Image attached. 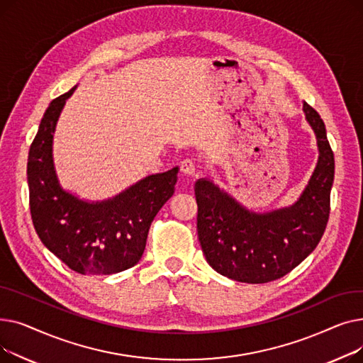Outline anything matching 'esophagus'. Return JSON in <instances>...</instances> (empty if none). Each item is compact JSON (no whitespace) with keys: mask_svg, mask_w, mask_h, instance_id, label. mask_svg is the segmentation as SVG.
Masks as SVG:
<instances>
[{"mask_svg":"<svg viewBox=\"0 0 363 363\" xmlns=\"http://www.w3.org/2000/svg\"><path fill=\"white\" fill-rule=\"evenodd\" d=\"M181 172L186 177H193L196 174V163L191 159H185L181 162Z\"/></svg>","mask_w":363,"mask_h":363,"instance_id":"34e87169","label":"esophagus"}]
</instances>
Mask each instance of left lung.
<instances>
[{"label": "left lung", "instance_id": "left-lung-1", "mask_svg": "<svg viewBox=\"0 0 363 363\" xmlns=\"http://www.w3.org/2000/svg\"><path fill=\"white\" fill-rule=\"evenodd\" d=\"M303 111L315 132L319 156L308 185L293 204L253 212L213 181L196 182L201 250L207 263L226 278L263 284L287 275L316 249L325 231L334 155L318 111L308 103H303Z\"/></svg>", "mask_w": 363, "mask_h": 363}]
</instances>
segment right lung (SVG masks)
I'll use <instances>...</instances> for the list:
<instances>
[{"mask_svg":"<svg viewBox=\"0 0 363 363\" xmlns=\"http://www.w3.org/2000/svg\"><path fill=\"white\" fill-rule=\"evenodd\" d=\"M74 89L50 103L30 145V215L43 244L72 271L111 275L140 262L152 219L175 193L179 167L148 175L101 201L67 191L57 177L52 141L60 113Z\"/></svg>","mask_w":363,"mask_h":363,"instance_id":"obj_1","label":"right lung"}]
</instances>
